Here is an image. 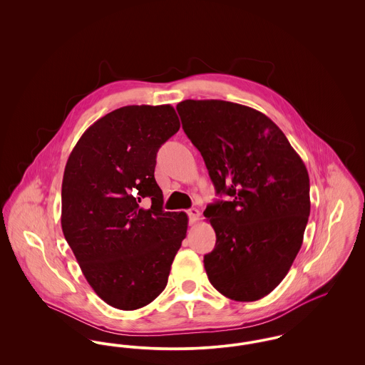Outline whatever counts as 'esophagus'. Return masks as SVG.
Segmentation results:
<instances>
[{
    "instance_id": "1",
    "label": "esophagus",
    "mask_w": 365,
    "mask_h": 365,
    "mask_svg": "<svg viewBox=\"0 0 365 365\" xmlns=\"http://www.w3.org/2000/svg\"><path fill=\"white\" fill-rule=\"evenodd\" d=\"M187 215H189V222L190 225H194L198 219H200V210L197 208H191L187 210Z\"/></svg>"
}]
</instances>
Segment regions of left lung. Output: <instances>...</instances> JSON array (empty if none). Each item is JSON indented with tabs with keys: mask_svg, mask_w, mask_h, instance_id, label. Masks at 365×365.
Masks as SVG:
<instances>
[{
	"mask_svg": "<svg viewBox=\"0 0 365 365\" xmlns=\"http://www.w3.org/2000/svg\"><path fill=\"white\" fill-rule=\"evenodd\" d=\"M217 194L204 215L216 232L204 256L212 286L234 301H257L287 275L311 212L309 175L275 123L222 100L176 105Z\"/></svg>",
	"mask_w": 365,
	"mask_h": 365,
	"instance_id": "left-lung-1",
	"label": "left lung"
}]
</instances>
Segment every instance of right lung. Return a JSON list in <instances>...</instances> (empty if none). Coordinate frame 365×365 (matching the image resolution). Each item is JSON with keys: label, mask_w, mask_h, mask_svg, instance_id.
I'll list each match as a JSON object with an SVG mask.
<instances>
[{"label": "right lung", "mask_w": 365, "mask_h": 365, "mask_svg": "<svg viewBox=\"0 0 365 365\" xmlns=\"http://www.w3.org/2000/svg\"><path fill=\"white\" fill-rule=\"evenodd\" d=\"M179 127L171 105L123 106L91 124L68 157L61 228L88 284L113 308L156 299L186 237L187 215L163 210L155 179L157 152Z\"/></svg>", "instance_id": "add662e5"}]
</instances>
